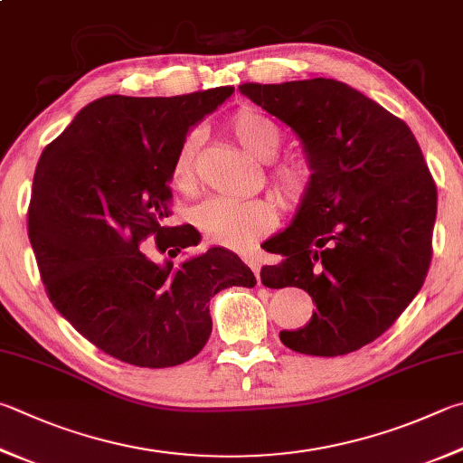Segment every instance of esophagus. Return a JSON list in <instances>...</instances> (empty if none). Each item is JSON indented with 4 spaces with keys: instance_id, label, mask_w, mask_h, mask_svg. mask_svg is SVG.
Returning <instances> with one entry per match:
<instances>
[{
    "instance_id": "1",
    "label": "esophagus",
    "mask_w": 463,
    "mask_h": 463,
    "mask_svg": "<svg viewBox=\"0 0 463 463\" xmlns=\"http://www.w3.org/2000/svg\"><path fill=\"white\" fill-rule=\"evenodd\" d=\"M242 260H245V263H247L250 269H253V273L257 275V279H259L260 265H263V263H260V257H259L257 253H245V255H242Z\"/></svg>"
}]
</instances>
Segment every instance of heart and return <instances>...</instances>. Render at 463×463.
<instances>
[{
    "instance_id": "heart-1",
    "label": "heart",
    "mask_w": 463,
    "mask_h": 463,
    "mask_svg": "<svg viewBox=\"0 0 463 463\" xmlns=\"http://www.w3.org/2000/svg\"><path fill=\"white\" fill-rule=\"evenodd\" d=\"M232 137L253 154L260 162H269L277 156L283 133L273 119L259 111L242 109L229 123ZM200 146V133L190 131L180 141L172 162V180L178 188L190 190L196 184V154ZM275 188L289 204H298L307 196L314 182V170L306 159L289 157L273 167ZM196 229L204 237L226 249L242 250L259 237H263L275 222V208L269 200H234L224 196L208 198L196 206L192 214Z\"/></svg>"
}]
</instances>
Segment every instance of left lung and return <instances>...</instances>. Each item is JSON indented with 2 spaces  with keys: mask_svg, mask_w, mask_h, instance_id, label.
Returning a JSON list of instances; mask_svg holds the SVG:
<instances>
[{
  "mask_svg": "<svg viewBox=\"0 0 463 463\" xmlns=\"http://www.w3.org/2000/svg\"><path fill=\"white\" fill-rule=\"evenodd\" d=\"M239 90L296 133L314 182L265 245L267 288H299L316 312L279 334L309 356H342L394 324L431 263L437 188L405 121L334 79L247 82Z\"/></svg>",
  "mask_w": 463,
  "mask_h": 463,
  "instance_id": "8db88e82",
  "label": "left lung"
}]
</instances>
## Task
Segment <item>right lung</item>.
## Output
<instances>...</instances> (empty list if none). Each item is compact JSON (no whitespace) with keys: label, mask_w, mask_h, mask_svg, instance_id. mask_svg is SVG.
<instances>
[{"label":"right lung","mask_w":463,"mask_h":463,"mask_svg":"<svg viewBox=\"0 0 463 463\" xmlns=\"http://www.w3.org/2000/svg\"><path fill=\"white\" fill-rule=\"evenodd\" d=\"M232 90L100 97L42 151L28 210L42 281L74 330L121 363L165 368L194 358L213 332L210 298L255 288L229 249L210 247L180 267L139 250L147 237L170 257L200 242L194 226L164 224L172 162Z\"/></svg>","instance_id":"right-lung-1"}]
</instances>
